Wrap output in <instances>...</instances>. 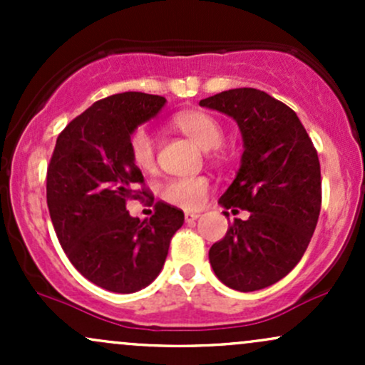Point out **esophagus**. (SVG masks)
Listing matches in <instances>:
<instances>
[{
  "mask_svg": "<svg viewBox=\"0 0 365 365\" xmlns=\"http://www.w3.org/2000/svg\"><path fill=\"white\" fill-rule=\"evenodd\" d=\"M199 216H200L199 212H190V211H187V212H185V221H187V223H194V221H195Z\"/></svg>",
  "mask_w": 365,
  "mask_h": 365,
  "instance_id": "1",
  "label": "esophagus"
}]
</instances>
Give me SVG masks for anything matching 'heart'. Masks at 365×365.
<instances>
[{"instance_id": "heart-1", "label": "heart", "mask_w": 365, "mask_h": 365, "mask_svg": "<svg viewBox=\"0 0 365 365\" xmlns=\"http://www.w3.org/2000/svg\"><path fill=\"white\" fill-rule=\"evenodd\" d=\"M175 127L202 149H220L225 139V127L215 115L206 111L180 113L173 120ZM128 153L137 168L150 171L156 166L158 145L145 127L132 130L128 137ZM211 183L206 177H178L163 182L159 194L171 206L199 209L207 200Z\"/></svg>"}]
</instances>
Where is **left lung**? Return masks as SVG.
Instances as JSON below:
<instances>
[{"mask_svg": "<svg viewBox=\"0 0 365 365\" xmlns=\"http://www.w3.org/2000/svg\"><path fill=\"white\" fill-rule=\"evenodd\" d=\"M199 104L232 116L242 130V166L220 204L250 212L249 220H233L209 250V262L226 287L261 290L299 264L316 230L322 199L317 150L295 111L262 91H225Z\"/></svg>", "mask_w": 365, "mask_h": 365, "instance_id": "left-lung-1", "label": "left lung"}]
</instances>
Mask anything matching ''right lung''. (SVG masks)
<instances>
[{"mask_svg":"<svg viewBox=\"0 0 365 365\" xmlns=\"http://www.w3.org/2000/svg\"><path fill=\"white\" fill-rule=\"evenodd\" d=\"M161 96L123 92L99 99L61 130L46 175V200L54 232L75 269L104 290L132 293L161 271L183 211L158 200L140 222L128 200L148 196L128 137L165 106Z\"/></svg>","mask_w":365,"mask_h":365,"instance_id":"right-lung-1","label":"right lung"}]
</instances>
